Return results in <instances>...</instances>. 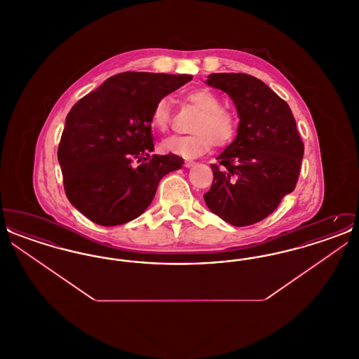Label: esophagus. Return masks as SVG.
<instances>
[{"label":"esophagus","instance_id":"esophagus-1","mask_svg":"<svg viewBox=\"0 0 359 359\" xmlns=\"http://www.w3.org/2000/svg\"><path fill=\"white\" fill-rule=\"evenodd\" d=\"M194 165H195V161H192V160H184V167L191 168V167H194Z\"/></svg>","mask_w":359,"mask_h":359}]
</instances>
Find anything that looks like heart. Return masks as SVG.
<instances>
[{"label": "heart", "mask_w": 359, "mask_h": 359, "mask_svg": "<svg viewBox=\"0 0 359 359\" xmlns=\"http://www.w3.org/2000/svg\"><path fill=\"white\" fill-rule=\"evenodd\" d=\"M184 100L199 110L191 125V135L167 138L161 148L165 152L184 157H196L214 147H224L233 141L238 129L237 113L221 104V98L212 90L199 87L184 94ZM171 102L160 98L151 113V125L158 132H167L171 125Z\"/></svg>", "instance_id": "b5f03b06"}]
</instances>
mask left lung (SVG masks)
Wrapping results in <instances>:
<instances>
[{
    "label": "left lung",
    "instance_id": "8db88e82",
    "mask_svg": "<svg viewBox=\"0 0 359 359\" xmlns=\"http://www.w3.org/2000/svg\"><path fill=\"white\" fill-rule=\"evenodd\" d=\"M207 85L230 95L239 116L236 140L211 164L203 195L224 222L242 227L272 214L299 180L304 144L288 103L262 81L242 72L211 74Z\"/></svg>",
    "mask_w": 359,
    "mask_h": 359
}]
</instances>
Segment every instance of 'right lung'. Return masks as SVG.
I'll use <instances>...</instances> for the list:
<instances>
[{
	"mask_svg": "<svg viewBox=\"0 0 359 359\" xmlns=\"http://www.w3.org/2000/svg\"><path fill=\"white\" fill-rule=\"evenodd\" d=\"M191 75L121 72L72 106L57 148L71 205L101 226L140 217L158 182L180 170L176 154H152L154 103L186 85Z\"/></svg>",
	"mask_w": 359,
	"mask_h": 359,
	"instance_id": "right-lung-1",
	"label": "right lung"
}]
</instances>
